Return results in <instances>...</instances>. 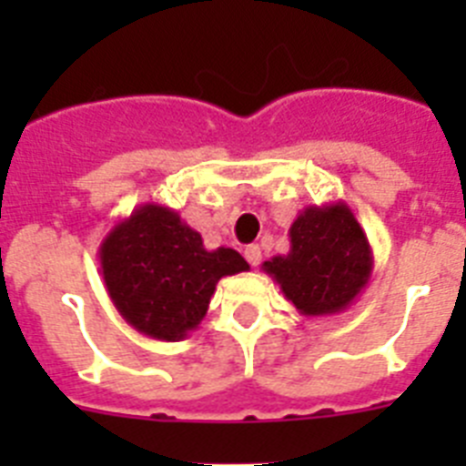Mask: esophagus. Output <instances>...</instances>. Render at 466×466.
I'll return each instance as SVG.
<instances>
[{
    "label": "esophagus",
    "instance_id": "1",
    "mask_svg": "<svg viewBox=\"0 0 466 466\" xmlns=\"http://www.w3.org/2000/svg\"><path fill=\"white\" fill-rule=\"evenodd\" d=\"M245 258L249 261V266H258V263H261V247H258V245L247 247Z\"/></svg>",
    "mask_w": 466,
    "mask_h": 466
}]
</instances>
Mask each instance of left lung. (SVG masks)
Returning <instances> with one entry per match:
<instances>
[{
    "label": "left lung",
    "mask_w": 466,
    "mask_h": 466,
    "mask_svg": "<svg viewBox=\"0 0 466 466\" xmlns=\"http://www.w3.org/2000/svg\"><path fill=\"white\" fill-rule=\"evenodd\" d=\"M289 242V254L263 261L261 268L300 315H339L371 279V245L343 200L308 205L291 224Z\"/></svg>",
    "instance_id": "8db88e82"
}]
</instances>
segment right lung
I'll return each mask as SVG.
<instances>
[{
  "mask_svg": "<svg viewBox=\"0 0 466 466\" xmlns=\"http://www.w3.org/2000/svg\"><path fill=\"white\" fill-rule=\"evenodd\" d=\"M106 294L121 317L156 340L187 339L203 322L217 282L249 270L230 247L203 238L172 208L144 203L114 224L97 249Z\"/></svg>",
  "mask_w": 466,
  "mask_h": 466,
  "instance_id": "add662e5",
  "label": "right lung"
}]
</instances>
